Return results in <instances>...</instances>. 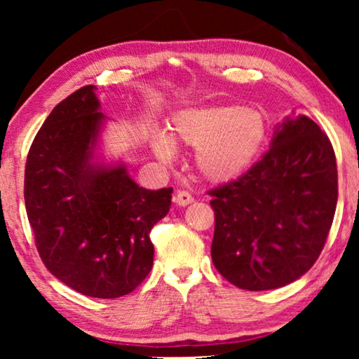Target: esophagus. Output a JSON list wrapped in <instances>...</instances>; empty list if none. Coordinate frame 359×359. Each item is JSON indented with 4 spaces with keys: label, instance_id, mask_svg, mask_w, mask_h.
Returning <instances> with one entry per match:
<instances>
[{
    "label": "esophagus",
    "instance_id": "obj_1",
    "mask_svg": "<svg viewBox=\"0 0 359 359\" xmlns=\"http://www.w3.org/2000/svg\"><path fill=\"white\" fill-rule=\"evenodd\" d=\"M173 201L178 205H181V208H184V205H188V204L193 203L194 198L188 193V191H180V193L175 196Z\"/></svg>",
    "mask_w": 359,
    "mask_h": 359
}]
</instances>
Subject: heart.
<instances>
[{"instance_id":"obj_1","label":"heart","mask_w":359,"mask_h":359,"mask_svg":"<svg viewBox=\"0 0 359 359\" xmlns=\"http://www.w3.org/2000/svg\"><path fill=\"white\" fill-rule=\"evenodd\" d=\"M173 135L151 134V149L165 163L176 158V140L196 149V166L205 180L225 183L242 176L262 155L268 142L266 116L238 104L189 107L171 119Z\"/></svg>"}]
</instances>
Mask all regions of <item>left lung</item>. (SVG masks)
I'll use <instances>...</instances> for the list:
<instances>
[{"instance_id":"8db88e82","label":"left lung","mask_w":359,"mask_h":359,"mask_svg":"<svg viewBox=\"0 0 359 359\" xmlns=\"http://www.w3.org/2000/svg\"><path fill=\"white\" fill-rule=\"evenodd\" d=\"M210 196L217 271L247 291L287 286L312 268L330 232L335 151L311 117L292 112L274 127L266 155Z\"/></svg>"}]
</instances>
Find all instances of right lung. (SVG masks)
<instances>
[{
    "instance_id": "obj_1",
    "label": "right lung",
    "mask_w": 359,
    "mask_h": 359,
    "mask_svg": "<svg viewBox=\"0 0 359 359\" xmlns=\"http://www.w3.org/2000/svg\"><path fill=\"white\" fill-rule=\"evenodd\" d=\"M95 85L53 107L26 161L24 201L43 264L83 296L116 299L154 266L150 230L168 214L171 188L145 189L122 160H107V121Z\"/></svg>"
}]
</instances>
